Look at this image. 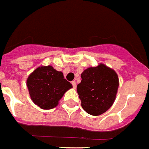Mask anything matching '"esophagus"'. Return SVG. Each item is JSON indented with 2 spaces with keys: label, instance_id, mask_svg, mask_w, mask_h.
<instances>
[{
  "label": "esophagus",
  "instance_id": "esophagus-1",
  "mask_svg": "<svg viewBox=\"0 0 149 149\" xmlns=\"http://www.w3.org/2000/svg\"><path fill=\"white\" fill-rule=\"evenodd\" d=\"M72 86H73L74 88L75 89V88H76V86H77V85H76V82H75V81H72Z\"/></svg>",
  "mask_w": 149,
  "mask_h": 149
}]
</instances>
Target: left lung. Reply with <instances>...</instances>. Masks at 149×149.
I'll list each match as a JSON object with an SVG mask.
<instances>
[{"label": "left lung", "mask_w": 149, "mask_h": 149, "mask_svg": "<svg viewBox=\"0 0 149 149\" xmlns=\"http://www.w3.org/2000/svg\"><path fill=\"white\" fill-rule=\"evenodd\" d=\"M81 77L77 90L84 110L93 116L108 111L116 99L119 87L116 72L100 63L85 69Z\"/></svg>", "instance_id": "obj_1"}]
</instances>
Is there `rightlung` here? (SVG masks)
I'll list each match as a JSON object with an SVG mask.
<instances>
[{
	"mask_svg": "<svg viewBox=\"0 0 149 149\" xmlns=\"http://www.w3.org/2000/svg\"><path fill=\"white\" fill-rule=\"evenodd\" d=\"M26 85L33 102L46 110L56 107L65 93L72 88L63 73L51 65L38 67L29 74Z\"/></svg>",
	"mask_w": 149,
	"mask_h": 149,
	"instance_id": "right-lung-1",
	"label": "right lung"
}]
</instances>
